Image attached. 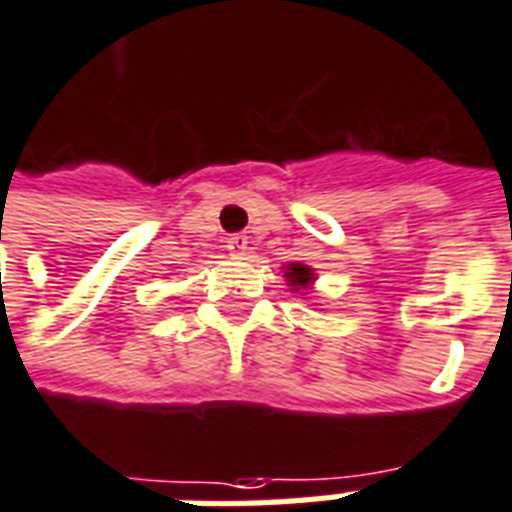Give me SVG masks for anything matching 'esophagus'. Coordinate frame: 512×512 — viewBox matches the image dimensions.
Segmentation results:
<instances>
[{
  "mask_svg": "<svg viewBox=\"0 0 512 512\" xmlns=\"http://www.w3.org/2000/svg\"><path fill=\"white\" fill-rule=\"evenodd\" d=\"M247 236H241V233H236V236H231V239L225 241V249L231 252V257H236V260H241V257L247 255Z\"/></svg>",
  "mask_w": 512,
  "mask_h": 512,
  "instance_id": "esophagus-1",
  "label": "esophagus"
}]
</instances>
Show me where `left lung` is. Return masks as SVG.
<instances>
[{
  "instance_id": "obj_1",
  "label": "left lung",
  "mask_w": 512,
  "mask_h": 512,
  "mask_svg": "<svg viewBox=\"0 0 512 512\" xmlns=\"http://www.w3.org/2000/svg\"><path fill=\"white\" fill-rule=\"evenodd\" d=\"M284 279L289 281V287L292 289H308L313 284V268L303 263H289L287 265V273H284Z\"/></svg>"
}]
</instances>
